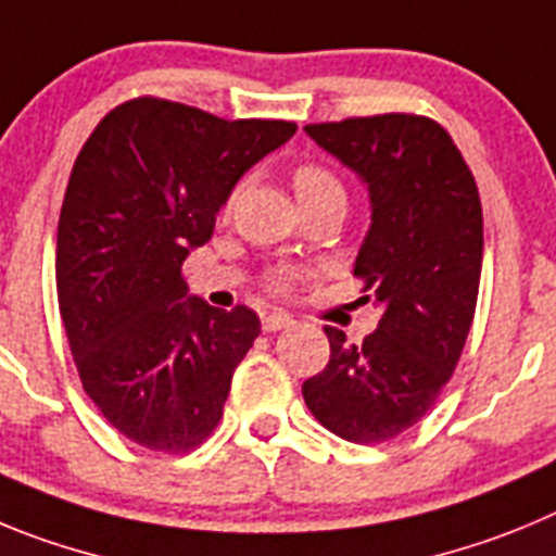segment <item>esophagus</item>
Returning a JSON list of instances; mask_svg holds the SVG:
<instances>
[{"mask_svg":"<svg viewBox=\"0 0 556 556\" xmlns=\"http://www.w3.org/2000/svg\"><path fill=\"white\" fill-rule=\"evenodd\" d=\"M293 318H290L288 313H268V315H263V329H266V332H279V329H288V327H293Z\"/></svg>","mask_w":556,"mask_h":556,"instance_id":"34e87169","label":"esophagus"}]
</instances>
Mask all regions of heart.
Returning <instances> with one entry per match:
<instances>
[{"label":"heart","instance_id":"obj_1","mask_svg":"<svg viewBox=\"0 0 556 556\" xmlns=\"http://www.w3.org/2000/svg\"><path fill=\"white\" fill-rule=\"evenodd\" d=\"M293 188H296L299 202L327 191H343L340 179L334 177L332 172H327L324 166H315V163H304V166H299L296 172H293ZM229 204H232V197L227 199V207ZM274 285H277V288H288V274H277V277H274Z\"/></svg>","mask_w":556,"mask_h":556}]
</instances>
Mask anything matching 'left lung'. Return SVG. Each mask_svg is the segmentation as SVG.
I'll use <instances>...</instances> for the list:
<instances>
[{
  "mask_svg": "<svg viewBox=\"0 0 556 556\" xmlns=\"http://www.w3.org/2000/svg\"><path fill=\"white\" fill-rule=\"evenodd\" d=\"M371 199L354 277L382 307L352 343L324 327L329 363L302 384L309 413L338 438L382 443L418 424L452 379L473 321L482 274L477 182L438 122L413 113L307 124Z\"/></svg>",
  "mask_w": 556,
  "mask_h": 556,
  "instance_id": "1",
  "label": "left lung"
}]
</instances>
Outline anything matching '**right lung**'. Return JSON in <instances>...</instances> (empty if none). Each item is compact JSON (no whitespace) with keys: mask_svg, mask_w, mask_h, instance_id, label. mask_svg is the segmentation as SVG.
<instances>
[{"mask_svg":"<svg viewBox=\"0 0 556 556\" xmlns=\"http://www.w3.org/2000/svg\"><path fill=\"white\" fill-rule=\"evenodd\" d=\"M296 132L227 122L168 99L118 104L79 149L58 224V304L83 390L124 438L182 454L218 427L254 309L188 296L182 263L204 247L235 182Z\"/></svg>","mask_w":556,"mask_h":556,"instance_id":"obj_1","label":"right lung"}]
</instances>
